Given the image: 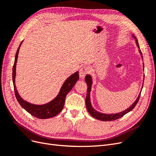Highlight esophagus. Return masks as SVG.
<instances>
[{"label": "esophagus", "mask_w": 156, "mask_h": 156, "mask_svg": "<svg viewBox=\"0 0 156 156\" xmlns=\"http://www.w3.org/2000/svg\"><path fill=\"white\" fill-rule=\"evenodd\" d=\"M89 68L87 66H83L79 70V76L81 79H84L85 75L88 73Z\"/></svg>", "instance_id": "obj_1"}]
</instances>
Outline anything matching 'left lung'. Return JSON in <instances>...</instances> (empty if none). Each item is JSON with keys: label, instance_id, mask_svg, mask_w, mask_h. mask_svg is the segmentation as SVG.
Segmentation results:
<instances>
[{"label": "left lung", "instance_id": "8db88e82", "mask_svg": "<svg viewBox=\"0 0 156 156\" xmlns=\"http://www.w3.org/2000/svg\"><path fill=\"white\" fill-rule=\"evenodd\" d=\"M133 37L136 40V45H137L138 48H139V43L137 40H136V37L133 36ZM140 53L142 56V53H141L140 50H139ZM85 81L87 84V96H86V99H85V102H86V106H87V111L89 112V114L92 117H94V119H96L98 120H100L101 121H112V120H115L120 119V118L122 117L123 116H124L126 114H127V112H130L131 111H132L134 108V107L136 106V105L137 104V103L139 100V98L140 96V93L139 94V95L136 99V101L132 104V105L131 107H129L127 109L125 110L124 111H122L121 112L119 113H116V114H111V115H107V114H103V113H101L99 112L98 111H96V110H94L93 107L91 105V103H90V90H91V86H92V77L90 75H87L85 77Z\"/></svg>", "mask_w": 156, "mask_h": 156}]
</instances>
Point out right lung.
<instances>
[{
	"label": "right lung",
	"instance_id": "right-lung-1",
	"mask_svg": "<svg viewBox=\"0 0 156 156\" xmlns=\"http://www.w3.org/2000/svg\"><path fill=\"white\" fill-rule=\"evenodd\" d=\"M22 43L23 41H21V43L20 45V47L18 48L17 51L16 52L12 72L13 84L17 100L24 109H25L28 112L30 113L31 115H32L33 116H35L36 118H37V119H49V118L55 116L62 110L64 105L66 96L68 92L72 89L75 83L78 81V79L79 78V72H76L66 80V81L64 83L62 87L60 88V90L58 94V96H56L53 101H50L49 103H46V104L44 105H37L32 104V103L25 101L24 100H23L21 97L20 96V94H18L15 84L16 63L18 57L19 50H20V46L22 44Z\"/></svg>",
	"mask_w": 156,
	"mask_h": 156
}]
</instances>
